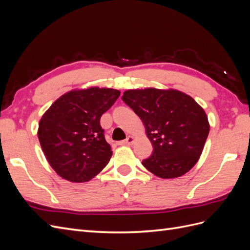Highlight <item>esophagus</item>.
Masks as SVG:
<instances>
[{
    "instance_id": "obj_1",
    "label": "esophagus",
    "mask_w": 250,
    "mask_h": 250,
    "mask_svg": "<svg viewBox=\"0 0 250 250\" xmlns=\"http://www.w3.org/2000/svg\"><path fill=\"white\" fill-rule=\"evenodd\" d=\"M133 141H134V139H133L132 137H127V139H126V140L119 142V143H118V145H128V146H129V145H132Z\"/></svg>"
}]
</instances>
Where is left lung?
<instances>
[{
    "mask_svg": "<svg viewBox=\"0 0 250 250\" xmlns=\"http://www.w3.org/2000/svg\"><path fill=\"white\" fill-rule=\"evenodd\" d=\"M146 128L153 152L143 166L161 178H175L198 162L209 132L207 113L176 89H129L122 96Z\"/></svg>",
    "mask_w": 250,
    "mask_h": 250,
    "instance_id": "left-lung-1",
    "label": "left lung"
}]
</instances>
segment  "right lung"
<instances>
[{"label":"right lung","instance_id":"1","mask_svg":"<svg viewBox=\"0 0 250 250\" xmlns=\"http://www.w3.org/2000/svg\"><path fill=\"white\" fill-rule=\"evenodd\" d=\"M118 89L89 87L62 95L44 112L39 140L51 167L72 183H85L112 155L100 125L101 116L120 96Z\"/></svg>","mask_w":250,"mask_h":250}]
</instances>
